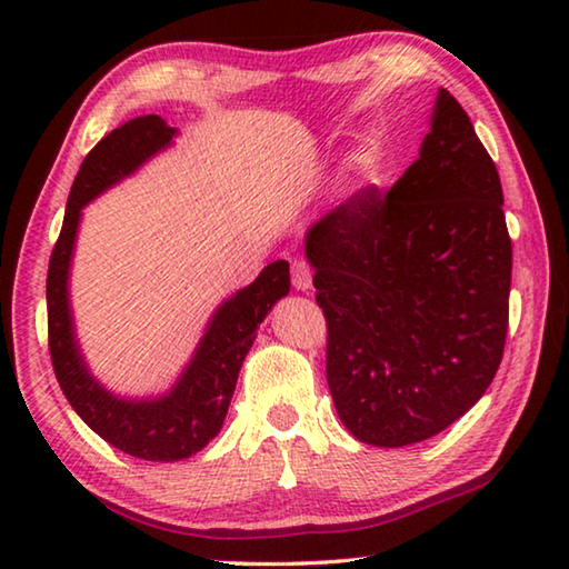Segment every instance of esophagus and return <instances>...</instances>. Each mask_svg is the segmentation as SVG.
I'll use <instances>...</instances> for the list:
<instances>
[{
  "mask_svg": "<svg viewBox=\"0 0 569 569\" xmlns=\"http://www.w3.org/2000/svg\"><path fill=\"white\" fill-rule=\"evenodd\" d=\"M291 283L296 291H308L311 288V268H308L306 261L291 263Z\"/></svg>",
  "mask_w": 569,
  "mask_h": 569,
  "instance_id": "esophagus-1",
  "label": "esophagus"
}]
</instances>
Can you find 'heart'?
<instances>
[{
  "mask_svg": "<svg viewBox=\"0 0 569 569\" xmlns=\"http://www.w3.org/2000/svg\"><path fill=\"white\" fill-rule=\"evenodd\" d=\"M359 168L366 172V176H373V172H377V168H379L377 152H373V150H363L361 156H359Z\"/></svg>",
  "mask_w": 569,
  "mask_h": 569,
  "instance_id": "1",
  "label": "heart"
}]
</instances>
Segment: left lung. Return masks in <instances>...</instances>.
<instances>
[{"instance_id": "1", "label": "left lung", "mask_w": 569, "mask_h": 569, "mask_svg": "<svg viewBox=\"0 0 569 569\" xmlns=\"http://www.w3.org/2000/svg\"><path fill=\"white\" fill-rule=\"evenodd\" d=\"M475 124L439 90L431 132L393 186L363 188L306 236L341 421L407 447L475 407L502 363L512 240Z\"/></svg>"}]
</instances>
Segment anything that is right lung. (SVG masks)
<instances>
[{"mask_svg":"<svg viewBox=\"0 0 569 569\" xmlns=\"http://www.w3.org/2000/svg\"><path fill=\"white\" fill-rule=\"evenodd\" d=\"M172 134L176 128H170L166 120L146 114L112 130L88 152L67 198L64 223L47 271V341L62 393L94 435L124 455L148 461L186 459L218 435L233 399L238 371L253 346L258 323L291 288L288 263H268L253 283L218 308L196 359L168 397L122 401L90 377L77 351L67 306V268L80 210L112 182L130 176L152 152L166 148Z\"/></svg>","mask_w":569,"mask_h":569,"instance_id":"1","label":"right lung"}]
</instances>
